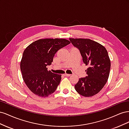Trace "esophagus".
<instances>
[{"label": "esophagus", "mask_w": 129, "mask_h": 129, "mask_svg": "<svg viewBox=\"0 0 129 129\" xmlns=\"http://www.w3.org/2000/svg\"><path fill=\"white\" fill-rule=\"evenodd\" d=\"M63 75H64V76H67V77H68V76H71V74H63Z\"/></svg>", "instance_id": "1"}]
</instances>
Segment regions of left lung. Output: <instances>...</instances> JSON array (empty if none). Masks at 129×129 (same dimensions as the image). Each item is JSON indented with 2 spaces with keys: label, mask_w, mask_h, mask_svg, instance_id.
<instances>
[{
  "label": "left lung",
  "mask_w": 129,
  "mask_h": 129,
  "mask_svg": "<svg viewBox=\"0 0 129 129\" xmlns=\"http://www.w3.org/2000/svg\"><path fill=\"white\" fill-rule=\"evenodd\" d=\"M69 40L79 49L83 63L89 66L85 71L87 76L79 79L75 89L82 96L91 97L102 89L108 80L111 62L108 52L103 46L89 39Z\"/></svg>",
  "instance_id": "8db88e82"
}]
</instances>
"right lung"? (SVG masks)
Here are the masks:
<instances>
[{
  "instance_id": "obj_1",
  "label": "right lung",
  "mask_w": 129,
  "mask_h": 129,
  "mask_svg": "<svg viewBox=\"0 0 129 129\" xmlns=\"http://www.w3.org/2000/svg\"><path fill=\"white\" fill-rule=\"evenodd\" d=\"M64 39H44L32 42L25 49L20 62L22 76L27 87L35 95L47 97L60 84L61 75L48 71L60 49L70 44Z\"/></svg>"
}]
</instances>
